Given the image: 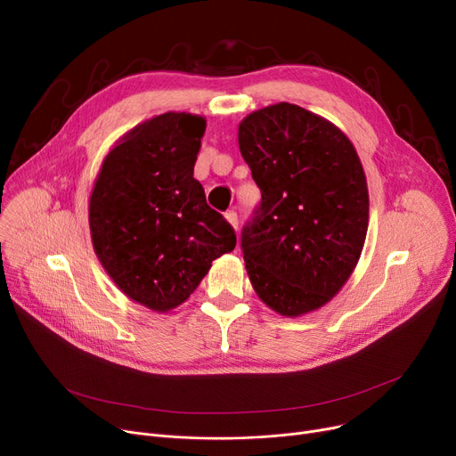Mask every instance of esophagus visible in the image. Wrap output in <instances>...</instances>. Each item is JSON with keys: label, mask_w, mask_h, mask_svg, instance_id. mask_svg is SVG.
<instances>
[{"label": "esophagus", "mask_w": 456, "mask_h": 456, "mask_svg": "<svg viewBox=\"0 0 456 456\" xmlns=\"http://www.w3.org/2000/svg\"><path fill=\"white\" fill-rule=\"evenodd\" d=\"M225 220H227L234 229H238V214H236L234 210H227V212H225Z\"/></svg>", "instance_id": "obj_1"}]
</instances>
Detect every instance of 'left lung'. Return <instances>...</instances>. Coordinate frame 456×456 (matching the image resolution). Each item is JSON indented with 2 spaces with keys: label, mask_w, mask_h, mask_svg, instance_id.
<instances>
[{
  "label": "left lung",
  "mask_w": 456,
  "mask_h": 456,
  "mask_svg": "<svg viewBox=\"0 0 456 456\" xmlns=\"http://www.w3.org/2000/svg\"><path fill=\"white\" fill-rule=\"evenodd\" d=\"M238 146L260 188L240 248L258 297L282 316L325 305L364 248L368 184L349 138L292 103L251 112Z\"/></svg>",
  "instance_id": "8db88e82"
}]
</instances>
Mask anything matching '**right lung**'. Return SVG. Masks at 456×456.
<instances>
[{
    "label": "right lung",
    "mask_w": 456,
    "mask_h": 456,
    "mask_svg": "<svg viewBox=\"0 0 456 456\" xmlns=\"http://www.w3.org/2000/svg\"><path fill=\"white\" fill-rule=\"evenodd\" d=\"M205 119L166 112L129 131L95 179L92 244L127 297L166 313L190 297L236 234L194 179Z\"/></svg>",
    "instance_id": "right-lung-1"
}]
</instances>
